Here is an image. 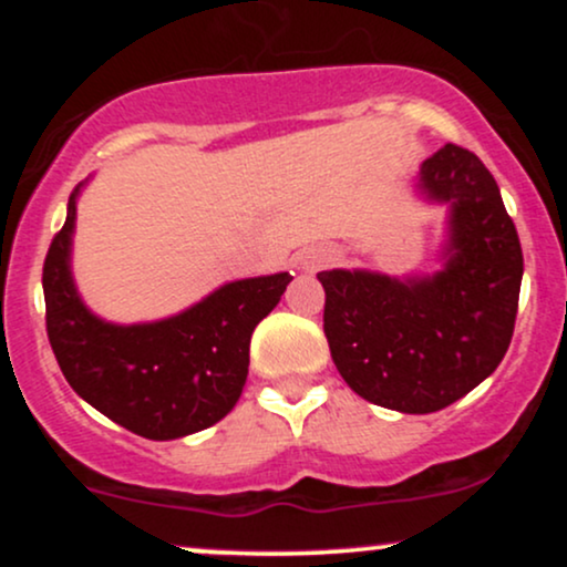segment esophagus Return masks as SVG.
Here are the masks:
<instances>
[{
  "mask_svg": "<svg viewBox=\"0 0 567 567\" xmlns=\"http://www.w3.org/2000/svg\"><path fill=\"white\" fill-rule=\"evenodd\" d=\"M333 250H328V247H309V250H303L301 256H298V264H301V269L306 271H315L320 269V266L333 264Z\"/></svg>",
  "mask_w": 567,
  "mask_h": 567,
  "instance_id": "34e87169",
  "label": "esophagus"
}]
</instances>
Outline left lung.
I'll return each instance as SVG.
<instances>
[{"label": "left lung", "mask_w": 567, "mask_h": 567, "mask_svg": "<svg viewBox=\"0 0 567 567\" xmlns=\"http://www.w3.org/2000/svg\"><path fill=\"white\" fill-rule=\"evenodd\" d=\"M429 199L451 202L445 269L429 279L320 271L338 373L373 405L434 413L483 383L512 343L523 247L477 154L445 143L421 165Z\"/></svg>", "instance_id": "1"}]
</instances>
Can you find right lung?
I'll return each mask as SVG.
<instances>
[{
  "label": "right lung",
  "mask_w": 567,
  "mask_h": 567,
  "mask_svg": "<svg viewBox=\"0 0 567 567\" xmlns=\"http://www.w3.org/2000/svg\"><path fill=\"white\" fill-rule=\"evenodd\" d=\"M76 194L42 269L44 322L63 375L82 400L146 440H175L224 419L243 394L250 336L290 275L229 282L184 315L109 324L84 309L69 271Z\"/></svg>",
  "instance_id": "obj_1"
}]
</instances>
